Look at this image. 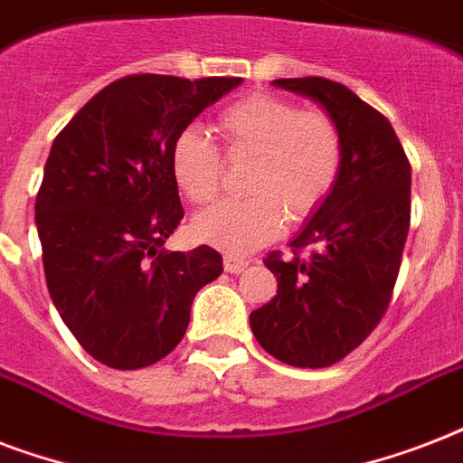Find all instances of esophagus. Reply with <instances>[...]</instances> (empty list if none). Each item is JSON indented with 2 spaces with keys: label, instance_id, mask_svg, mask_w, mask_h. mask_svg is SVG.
I'll use <instances>...</instances> for the list:
<instances>
[{
  "label": "esophagus",
  "instance_id": "esophagus-1",
  "mask_svg": "<svg viewBox=\"0 0 463 463\" xmlns=\"http://www.w3.org/2000/svg\"><path fill=\"white\" fill-rule=\"evenodd\" d=\"M247 264H250V261L242 260V257H232V254H225L223 257V267L228 274H242L247 269Z\"/></svg>",
  "mask_w": 463,
  "mask_h": 463
}]
</instances>
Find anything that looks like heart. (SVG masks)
Wrapping results in <instances>:
<instances>
[{
	"label": "heart",
	"instance_id": "b5f03b06",
	"mask_svg": "<svg viewBox=\"0 0 463 463\" xmlns=\"http://www.w3.org/2000/svg\"><path fill=\"white\" fill-rule=\"evenodd\" d=\"M216 129L228 160L252 158L245 173V199L203 211L196 238L232 254H250L281 235L286 218L305 221L336 187L344 167L338 125L322 110H303L286 98L254 93L225 105ZM173 180L189 202L206 206L223 184L221 148L187 127L170 146Z\"/></svg>",
	"mask_w": 463,
	"mask_h": 463
}]
</instances>
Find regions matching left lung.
<instances>
[{"label": "left lung", "instance_id": "obj_1", "mask_svg": "<svg viewBox=\"0 0 463 463\" xmlns=\"http://www.w3.org/2000/svg\"><path fill=\"white\" fill-rule=\"evenodd\" d=\"M338 125L344 167L329 199L290 247L267 254L279 290L250 315L260 345L296 367H329L355 351L387 312L411 225V163L389 119L344 83L276 79Z\"/></svg>", "mask_w": 463, "mask_h": 463}]
</instances>
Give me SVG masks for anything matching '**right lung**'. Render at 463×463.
Instances as JSON below:
<instances>
[{
    "label": "right lung",
    "mask_w": 463,
    "mask_h": 463,
    "mask_svg": "<svg viewBox=\"0 0 463 463\" xmlns=\"http://www.w3.org/2000/svg\"><path fill=\"white\" fill-rule=\"evenodd\" d=\"M238 76L132 74L98 90L57 134L35 199L45 281L83 351L139 370L180 344L199 290L223 260L202 245L167 252L180 225L175 137Z\"/></svg>",
    "instance_id": "obj_1"
}]
</instances>
